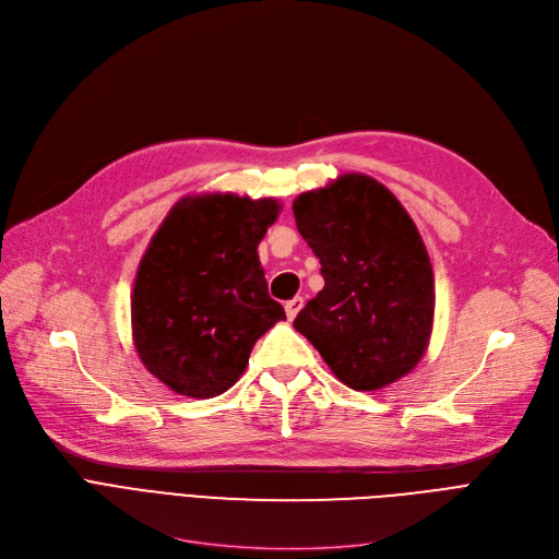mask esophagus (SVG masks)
<instances>
[{"instance_id":"1","label":"esophagus","mask_w":559,"mask_h":559,"mask_svg":"<svg viewBox=\"0 0 559 559\" xmlns=\"http://www.w3.org/2000/svg\"><path fill=\"white\" fill-rule=\"evenodd\" d=\"M304 308V299L301 297H295L285 301V312H287V319H295L299 314V310Z\"/></svg>"}]
</instances>
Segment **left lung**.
Here are the masks:
<instances>
[{
    "instance_id": "1",
    "label": "left lung",
    "mask_w": 559,
    "mask_h": 559,
    "mask_svg": "<svg viewBox=\"0 0 559 559\" xmlns=\"http://www.w3.org/2000/svg\"><path fill=\"white\" fill-rule=\"evenodd\" d=\"M292 211L324 276L295 329L350 390L396 383L424 358L435 314L430 258L413 217L365 174L299 194Z\"/></svg>"
}]
</instances>
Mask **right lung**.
<instances>
[{"label": "right lung", "instance_id": "right-lung-1", "mask_svg": "<svg viewBox=\"0 0 559 559\" xmlns=\"http://www.w3.org/2000/svg\"><path fill=\"white\" fill-rule=\"evenodd\" d=\"M276 199L197 194L174 205L133 283V344L171 392L213 399L238 383L260 335L285 310L267 292L258 245Z\"/></svg>", "mask_w": 559, "mask_h": 559}]
</instances>
